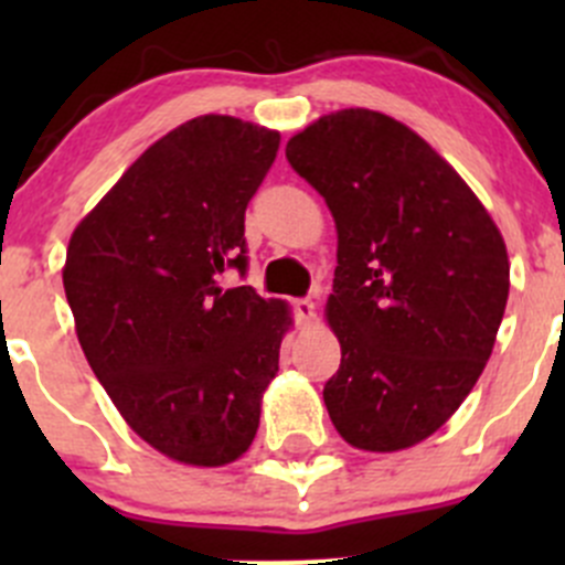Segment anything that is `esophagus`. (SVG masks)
Masks as SVG:
<instances>
[{
	"instance_id": "1",
	"label": "esophagus",
	"mask_w": 565,
	"mask_h": 565,
	"mask_svg": "<svg viewBox=\"0 0 565 565\" xmlns=\"http://www.w3.org/2000/svg\"><path fill=\"white\" fill-rule=\"evenodd\" d=\"M292 309H295V319H298L300 324H311L317 319V306L311 303L309 298H303V300H295L292 303Z\"/></svg>"
}]
</instances>
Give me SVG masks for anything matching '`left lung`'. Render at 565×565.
<instances>
[{"label":"left lung","mask_w":565,"mask_h":565,"mask_svg":"<svg viewBox=\"0 0 565 565\" xmlns=\"http://www.w3.org/2000/svg\"><path fill=\"white\" fill-rule=\"evenodd\" d=\"M287 161L339 232L328 322L341 366L324 407L350 446L402 451L435 435L481 377L509 300L503 235L415 130L369 108L324 114Z\"/></svg>","instance_id":"obj_1"}]
</instances>
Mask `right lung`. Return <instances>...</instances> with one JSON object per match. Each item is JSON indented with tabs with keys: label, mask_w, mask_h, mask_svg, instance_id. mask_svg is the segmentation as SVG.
<instances>
[{
	"label": "right lung",
	"mask_w": 565,
	"mask_h": 565,
	"mask_svg": "<svg viewBox=\"0 0 565 565\" xmlns=\"http://www.w3.org/2000/svg\"><path fill=\"white\" fill-rule=\"evenodd\" d=\"M276 130L188 119L119 177L67 246L78 344L130 429L169 459L230 465L259 429L262 393L292 324L250 287L246 207L276 161Z\"/></svg>",
	"instance_id": "1"
}]
</instances>
